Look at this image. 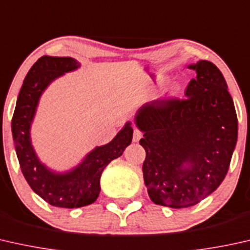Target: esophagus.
Instances as JSON below:
<instances>
[{"label": "esophagus", "mask_w": 250, "mask_h": 250, "mask_svg": "<svg viewBox=\"0 0 250 250\" xmlns=\"http://www.w3.org/2000/svg\"><path fill=\"white\" fill-rule=\"evenodd\" d=\"M142 136H143V133L141 132L140 129L135 128V129H134V132H133V142H139Z\"/></svg>", "instance_id": "esophagus-1"}]
</instances>
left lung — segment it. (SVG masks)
<instances>
[{
    "instance_id": "obj_1",
    "label": "left lung",
    "mask_w": 250,
    "mask_h": 250,
    "mask_svg": "<svg viewBox=\"0 0 250 250\" xmlns=\"http://www.w3.org/2000/svg\"><path fill=\"white\" fill-rule=\"evenodd\" d=\"M196 71L186 98L146 103L135 123L144 132V183L155 204L182 208L200 203L223 182L237 143L238 118L221 71L208 61Z\"/></svg>"
}]
</instances>
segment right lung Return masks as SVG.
I'll list each match as a JSON object with an SVG mask.
<instances>
[{"label": "right lung", "instance_id": "obj_1", "mask_svg": "<svg viewBox=\"0 0 250 250\" xmlns=\"http://www.w3.org/2000/svg\"><path fill=\"white\" fill-rule=\"evenodd\" d=\"M79 66L80 63L72 57L42 56L26 75L11 124L17 157L27 183L42 200L57 208H74L92 204L100 193L104 169L121 157L133 137V128L127 123L110 143L96 147L80 166L66 173L52 172L39 162L29 133L39 97L54 79Z\"/></svg>", "mask_w": 250, "mask_h": 250}]
</instances>
